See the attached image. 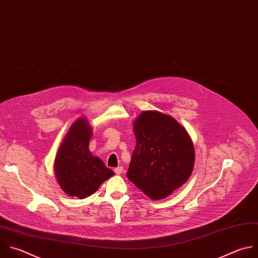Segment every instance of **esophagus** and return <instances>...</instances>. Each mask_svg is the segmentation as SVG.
Wrapping results in <instances>:
<instances>
[{
	"label": "esophagus",
	"mask_w": 258,
	"mask_h": 258,
	"mask_svg": "<svg viewBox=\"0 0 258 258\" xmlns=\"http://www.w3.org/2000/svg\"><path fill=\"white\" fill-rule=\"evenodd\" d=\"M123 171V167L122 166H119V167H117V168H115L114 169V172H115V174H117V175H119L121 172Z\"/></svg>",
	"instance_id": "obj_1"
}]
</instances>
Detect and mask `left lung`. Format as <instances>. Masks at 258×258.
I'll return each instance as SVG.
<instances>
[{
    "label": "left lung",
    "instance_id": "left-lung-1",
    "mask_svg": "<svg viewBox=\"0 0 258 258\" xmlns=\"http://www.w3.org/2000/svg\"><path fill=\"white\" fill-rule=\"evenodd\" d=\"M137 145L126 177L151 200L167 198L190 177L195 147L172 116L145 110L134 121Z\"/></svg>",
    "mask_w": 258,
    "mask_h": 258
}]
</instances>
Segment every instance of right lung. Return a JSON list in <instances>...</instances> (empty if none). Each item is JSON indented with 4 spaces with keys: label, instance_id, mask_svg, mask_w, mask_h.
Wrapping results in <instances>:
<instances>
[{
    "label": "right lung",
    "instance_id": "obj_1",
    "mask_svg": "<svg viewBox=\"0 0 258 258\" xmlns=\"http://www.w3.org/2000/svg\"><path fill=\"white\" fill-rule=\"evenodd\" d=\"M92 127L85 116L79 117L64 136L54 160V174L62 191L80 200L93 195L114 175L103 161L89 150Z\"/></svg>",
    "mask_w": 258,
    "mask_h": 258
}]
</instances>
